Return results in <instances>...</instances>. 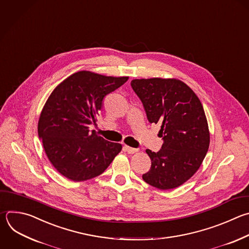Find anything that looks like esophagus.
Returning <instances> with one entry per match:
<instances>
[{
    "label": "esophagus",
    "mask_w": 249,
    "mask_h": 249,
    "mask_svg": "<svg viewBox=\"0 0 249 249\" xmlns=\"http://www.w3.org/2000/svg\"><path fill=\"white\" fill-rule=\"evenodd\" d=\"M124 150L127 151V152L130 153V154H133V153H136L139 149H138V148H134V147H130V146H128V145H125V146H124Z\"/></svg>",
    "instance_id": "esophagus-1"
}]
</instances>
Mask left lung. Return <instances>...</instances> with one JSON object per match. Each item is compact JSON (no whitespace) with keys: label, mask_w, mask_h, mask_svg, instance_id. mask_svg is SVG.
<instances>
[{"label":"left lung","mask_w":249,"mask_h":249,"mask_svg":"<svg viewBox=\"0 0 249 249\" xmlns=\"http://www.w3.org/2000/svg\"><path fill=\"white\" fill-rule=\"evenodd\" d=\"M131 86L148 121L160 125L164 141L158 152L145 150L151 167L142 179L159 190L175 189L195 175L207 153L210 134L203 107L195 92L175 78L134 79Z\"/></svg>","instance_id":"8db88e82"}]
</instances>
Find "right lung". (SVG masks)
Listing matches in <instances>:
<instances>
[{"label":"right lung","instance_id":"obj_1","mask_svg":"<svg viewBox=\"0 0 249 249\" xmlns=\"http://www.w3.org/2000/svg\"><path fill=\"white\" fill-rule=\"evenodd\" d=\"M129 77L92 71L73 73L52 92L38 122V135L53 166L65 178L93 179L109 166L122 145L99 136L89 126L97 122L107 95Z\"/></svg>","mask_w":249,"mask_h":249}]
</instances>
